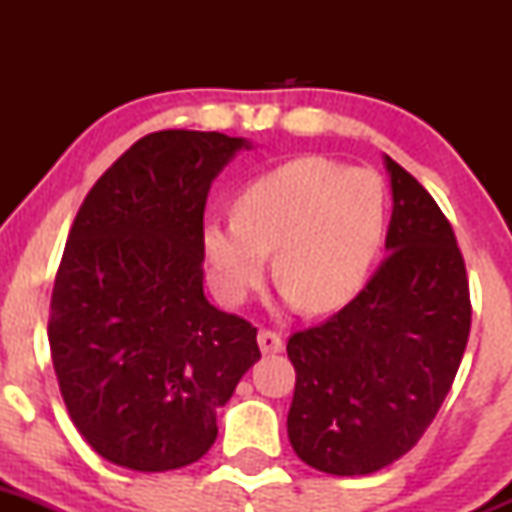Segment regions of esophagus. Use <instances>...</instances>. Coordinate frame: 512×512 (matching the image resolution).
Returning <instances> with one entry per match:
<instances>
[{
  "label": "esophagus",
  "instance_id": "1",
  "mask_svg": "<svg viewBox=\"0 0 512 512\" xmlns=\"http://www.w3.org/2000/svg\"><path fill=\"white\" fill-rule=\"evenodd\" d=\"M257 344H260L262 354H280L282 349H285V342H282L280 334L270 332V329H262V332L257 334Z\"/></svg>",
  "mask_w": 512,
  "mask_h": 512
}]
</instances>
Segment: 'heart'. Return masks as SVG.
I'll return each mask as SVG.
<instances>
[{
	"label": "heart",
	"instance_id": "obj_1",
	"mask_svg": "<svg viewBox=\"0 0 512 512\" xmlns=\"http://www.w3.org/2000/svg\"><path fill=\"white\" fill-rule=\"evenodd\" d=\"M235 218H210L200 232L210 285L242 304L267 275V252L285 297L329 312L364 287L386 232V188L369 168L294 158L237 193Z\"/></svg>",
	"mask_w": 512,
	"mask_h": 512
}]
</instances>
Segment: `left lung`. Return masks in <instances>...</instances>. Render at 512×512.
Returning a JSON list of instances; mask_svg holds the SVG:
<instances>
[{
  "mask_svg": "<svg viewBox=\"0 0 512 512\" xmlns=\"http://www.w3.org/2000/svg\"><path fill=\"white\" fill-rule=\"evenodd\" d=\"M391 178L386 260L319 327L289 337L297 371L287 433L307 466L369 476L416 446L451 391L471 332L466 262L453 227L411 173Z\"/></svg>",
  "mask_w": 512,
  "mask_h": 512,
  "instance_id": "left-lung-1",
  "label": "left lung"
}]
</instances>
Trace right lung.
Instances as JSON below:
<instances>
[{"instance_id": "right-lung-1", "label": "right lung", "mask_w": 512, "mask_h": 512, "mask_svg": "<svg viewBox=\"0 0 512 512\" xmlns=\"http://www.w3.org/2000/svg\"><path fill=\"white\" fill-rule=\"evenodd\" d=\"M247 138L158 131L86 195L54 292L49 347L71 421L98 456L131 471L195 463L218 409L260 359L257 329L203 292L210 185Z\"/></svg>"}]
</instances>
